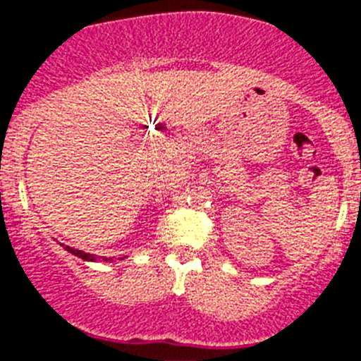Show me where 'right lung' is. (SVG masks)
I'll list each match as a JSON object with an SVG mask.
<instances>
[{"label": "right lung", "mask_w": 361, "mask_h": 361, "mask_svg": "<svg viewBox=\"0 0 361 361\" xmlns=\"http://www.w3.org/2000/svg\"><path fill=\"white\" fill-rule=\"evenodd\" d=\"M66 250L70 253H73V255H77V257L84 259V261H95V255H92V253H84V252H80V250L70 248V246H66Z\"/></svg>", "instance_id": "obj_1"}]
</instances>
